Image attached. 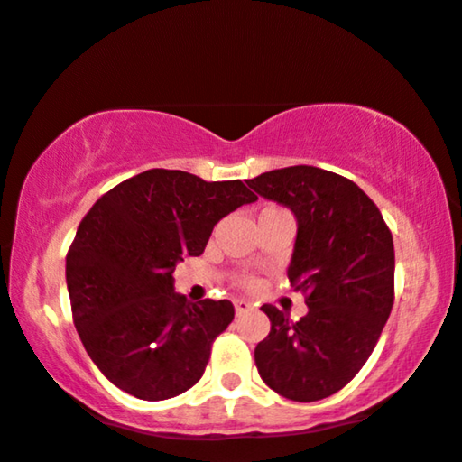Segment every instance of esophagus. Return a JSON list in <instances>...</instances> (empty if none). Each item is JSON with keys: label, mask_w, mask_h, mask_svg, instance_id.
Wrapping results in <instances>:
<instances>
[{"label": "esophagus", "mask_w": 462, "mask_h": 462, "mask_svg": "<svg viewBox=\"0 0 462 462\" xmlns=\"http://www.w3.org/2000/svg\"><path fill=\"white\" fill-rule=\"evenodd\" d=\"M248 311H252L250 302L244 300V299H237V300H236V313L242 315V313H248Z\"/></svg>", "instance_id": "34e87169"}]
</instances>
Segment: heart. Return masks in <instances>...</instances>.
Masks as SVG:
<instances>
[{
	"instance_id": "b5f03b06",
	"label": "heart",
	"mask_w": 462,
	"mask_h": 462,
	"mask_svg": "<svg viewBox=\"0 0 462 462\" xmlns=\"http://www.w3.org/2000/svg\"><path fill=\"white\" fill-rule=\"evenodd\" d=\"M264 210H280V208H264ZM264 210H263V212H264ZM239 283H242L244 288H256V282L250 280V277H245V280H242Z\"/></svg>"
}]
</instances>
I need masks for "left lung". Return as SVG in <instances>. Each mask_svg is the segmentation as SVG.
Returning a JSON list of instances; mask_svg holds the SVG:
<instances>
[{
  "label": "left lung",
  "instance_id": "obj_1",
  "mask_svg": "<svg viewBox=\"0 0 462 462\" xmlns=\"http://www.w3.org/2000/svg\"><path fill=\"white\" fill-rule=\"evenodd\" d=\"M248 185L294 212L299 231L288 280L309 307L299 321L261 307L271 332L254 349L258 374L292 402L324 400L353 381L387 324L395 299L393 237L374 201L340 174L290 166Z\"/></svg>",
  "mask_w": 462,
  "mask_h": 462
}]
</instances>
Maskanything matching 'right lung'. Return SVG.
<instances>
[{"instance_id": "1", "label": "right lung", "mask_w": 462, "mask_h": 462, "mask_svg": "<svg viewBox=\"0 0 462 462\" xmlns=\"http://www.w3.org/2000/svg\"><path fill=\"white\" fill-rule=\"evenodd\" d=\"M252 201L242 180L153 168L119 182L81 218L67 252L73 324L116 387L160 402L199 381L236 309L229 300L187 302L172 273L204 252L220 218Z\"/></svg>"}]
</instances>
